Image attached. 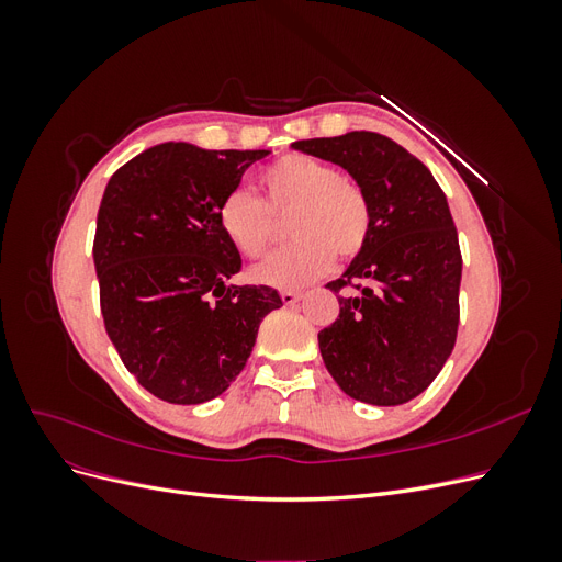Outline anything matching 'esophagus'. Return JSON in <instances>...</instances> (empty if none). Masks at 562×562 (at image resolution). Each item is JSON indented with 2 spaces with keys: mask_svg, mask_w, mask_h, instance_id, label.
Wrapping results in <instances>:
<instances>
[{
  "mask_svg": "<svg viewBox=\"0 0 562 562\" xmlns=\"http://www.w3.org/2000/svg\"><path fill=\"white\" fill-rule=\"evenodd\" d=\"M300 297H302V293H295V291H283L281 293V300H283V304H288V307H291V304H295V302H300Z\"/></svg>",
  "mask_w": 562,
  "mask_h": 562,
  "instance_id": "esophagus-1",
  "label": "esophagus"
}]
</instances>
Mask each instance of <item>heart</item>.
<instances>
[{"label": "heart", "mask_w": 562, "mask_h": 562, "mask_svg": "<svg viewBox=\"0 0 562 562\" xmlns=\"http://www.w3.org/2000/svg\"><path fill=\"white\" fill-rule=\"evenodd\" d=\"M260 182L267 203L248 187H232L217 206L220 229L246 258H260L274 241V217L268 211L291 213L288 236L295 241L255 265L252 281L297 291L328 274L335 252L351 260L366 248L372 213L353 178L321 159L288 155L269 164Z\"/></svg>", "instance_id": "heart-1"}]
</instances>
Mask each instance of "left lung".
I'll use <instances>...</instances> for the list:
<instances>
[{"mask_svg":"<svg viewBox=\"0 0 562 562\" xmlns=\"http://www.w3.org/2000/svg\"><path fill=\"white\" fill-rule=\"evenodd\" d=\"M293 149L342 166L372 213L366 248L328 283L359 293L337 297L339 316L318 333L323 363L356 401H413L457 339L462 252L448 199L427 166L380 133L297 140Z\"/></svg>","mask_w":562,"mask_h":562,"instance_id":"left-lung-1","label":"left lung"}]
</instances>
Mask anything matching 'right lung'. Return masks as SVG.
I'll return each mask as SVG.
<instances>
[{"mask_svg":"<svg viewBox=\"0 0 562 562\" xmlns=\"http://www.w3.org/2000/svg\"><path fill=\"white\" fill-rule=\"evenodd\" d=\"M267 155L161 143L105 187L93 241L100 312L126 370L166 403L227 391L260 321L283 304L269 285H227L241 255L217 225L220 201Z\"/></svg>","mask_w":562,"mask_h":562,"instance_id":"1","label":"right lung"}]
</instances>
